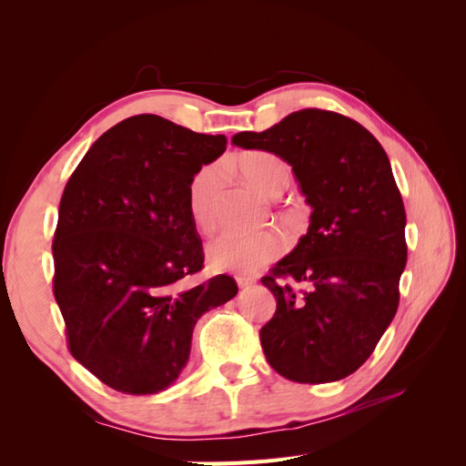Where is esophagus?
Masks as SVG:
<instances>
[{
    "instance_id": "1",
    "label": "esophagus",
    "mask_w": 466,
    "mask_h": 466,
    "mask_svg": "<svg viewBox=\"0 0 466 466\" xmlns=\"http://www.w3.org/2000/svg\"><path fill=\"white\" fill-rule=\"evenodd\" d=\"M235 279H237L238 288H248V286H252V284H257L255 278H247V276H237Z\"/></svg>"
}]
</instances>
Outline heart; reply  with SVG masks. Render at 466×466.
<instances>
[{"label":"heart","instance_id":"heart-1","mask_svg":"<svg viewBox=\"0 0 466 466\" xmlns=\"http://www.w3.org/2000/svg\"><path fill=\"white\" fill-rule=\"evenodd\" d=\"M233 165L252 187L266 196H279L291 182V167L270 151H247L237 155ZM221 188V167H198L187 185V209L196 229L204 233L216 225V202ZM288 248V238L276 228L257 231H228L208 245V262L214 270L255 272L278 258Z\"/></svg>","mask_w":466,"mask_h":466}]
</instances>
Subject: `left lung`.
<instances>
[{
  "label": "left lung",
  "instance_id": "8db88e82",
  "mask_svg": "<svg viewBox=\"0 0 466 466\" xmlns=\"http://www.w3.org/2000/svg\"><path fill=\"white\" fill-rule=\"evenodd\" d=\"M231 142L288 161L313 208L299 245L260 279L276 298L264 356L295 383L344 379L373 354L400 299L406 211L387 153L360 122L320 108Z\"/></svg>",
  "mask_w": 466,
  "mask_h": 466
}]
</instances>
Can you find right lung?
Returning a JSON list of instances; mask_svg holds the SVG:
<instances>
[{"label": "right lung", "instance_id": "obj_1", "mask_svg": "<svg viewBox=\"0 0 466 466\" xmlns=\"http://www.w3.org/2000/svg\"><path fill=\"white\" fill-rule=\"evenodd\" d=\"M225 147V136L137 115L98 137L67 180L52 289L67 350L110 389L155 394L173 385L196 320L237 295L225 274L188 284L204 248L187 185Z\"/></svg>", "mask_w": 466, "mask_h": 466}]
</instances>
